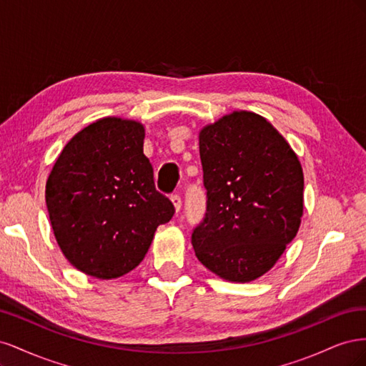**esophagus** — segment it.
<instances>
[{
    "label": "esophagus",
    "mask_w": 366,
    "mask_h": 366,
    "mask_svg": "<svg viewBox=\"0 0 366 366\" xmlns=\"http://www.w3.org/2000/svg\"><path fill=\"white\" fill-rule=\"evenodd\" d=\"M171 202H172V204L175 207V212H179V210L182 209V197L175 194V195L171 197Z\"/></svg>",
    "instance_id": "34e87169"
}]
</instances>
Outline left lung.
Here are the masks:
<instances>
[{
    "instance_id": "1",
    "label": "left lung",
    "mask_w": 366,
    "mask_h": 366,
    "mask_svg": "<svg viewBox=\"0 0 366 366\" xmlns=\"http://www.w3.org/2000/svg\"><path fill=\"white\" fill-rule=\"evenodd\" d=\"M198 147L207 210L192 234L195 257L221 280H258L301 226V162L267 119L246 109L204 125Z\"/></svg>"
}]
</instances>
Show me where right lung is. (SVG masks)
<instances>
[{"label":"right lung","mask_w":366,"mask_h":366,"mask_svg":"<svg viewBox=\"0 0 366 366\" xmlns=\"http://www.w3.org/2000/svg\"><path fill=\"white\" fill-rule=\"evenodd\" d=\"M142 122L108 116L67 142L46 183L54 238L74 269L97 280L134 270L172 203L156 191Z\"/></svg>","instance_id":"add662e5"}]
</instances>
